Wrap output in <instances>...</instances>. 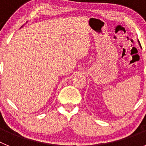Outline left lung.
I'll use <instances>...</instances> for the list:
<instances>
[{
	"instance_id": "1",
	"label": "left lung",
	"mask_w": 146,
	"mask_h": 146,
	"mask_svg": "<svg viewBox=\"0 0 146 146\" xmlns=\"http://www.w3.org/2000/svg\"><path fill=\"white\" fill-rule=\"evenodd\" d=\"M138 42H139V41H138ZM139 44H140V42H139Z\"/></svg>"
}]
</instances>
